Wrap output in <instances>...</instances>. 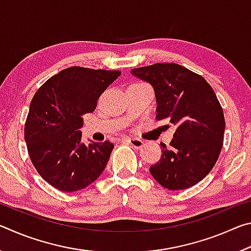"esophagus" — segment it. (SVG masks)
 <instances>
[{
    "mask_svg": "<svg viewBox=\"0 0 251 251\" xmlns=\"http://www.w3.org/2000/svg\"><path fill=\"white\" fill-rule=\"evenodd\" d=\"M127 141H128L130 145L135 147V148H142L144 145H145L144 142L141 141V139H138V138H128Z\"/></svg>",
    "mask_w": 251,
    "mask_h": 251,
    "instance_id": "34e87169",
    "label": "esophagus"
}]
</instances>
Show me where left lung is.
<instances>
[{"label":"left lung","instance_id":"1","mask_svg":"<svg viewBox=\"0 0 251 251\" xmlns=\"http://www.w3.org/2000/svg\"><path fill=\"white\" fill-rule=\"evenodd\" d=\"M155 91L157 121L175 127L169 147L150 168L169 190L189 188L202 180L223 148L225 117L214 90L202 76L175 63H157L130 72ZM169 127V125H167Z\"/></svg>","mask_w":251,"mask_h":251}]
</instances>
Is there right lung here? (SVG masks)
<instances>
[{
    "label": "right lung",
    "mask_w": 251,
    "mask_h": 251,
    "mask_svg": "<svg viewBox=\"0 0 251 251\" xmlns=\"http://www.w3.org/2000/svg\"><path fill=\"white\" fill-rule=\"evenodd\" d=\"M120 71L69 67L42 85L29 105L24 126L29 158L41 177L62 192L94 182L107 165L114 145L80 142L83 115L94 112L99 97Z\"/></svg>",
    "instance_id": "right-lung-1"
}]
</instances>
